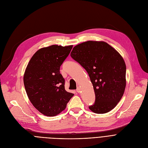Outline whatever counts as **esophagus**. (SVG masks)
Listing matches in <instances>:
<instances>
[{
	"label": "esophagus",
	"mask_w": 148,
	"mask_h": 148,
	"mask_svg": "<svg viewBox=\"0 0 148 148\" xmlns=\"http://www.w3.org/2000/svg\"><path fill=\"white\" fill-rule=\"evenodd\" d=\"M80 90H81V89H80V88H77V89H76V91L78 92V93H80Z\"/></svg>",
	"instance_id": "esophagus-1"
}]
</instances>
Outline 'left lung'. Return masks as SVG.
Listing matches in <instances>:
<instances>
[{
	"label": "left lung",
	"instance_id": "1",
	"mask_svg": "<svg viewBox=\"0 0 148 148\" xmlns=\"http://www.w3.org/2000/svg\"><path fill=\"white\" fill-rule=\"evenodd\" d=\"M71 56L86 70L93 84L95 101L89 109L97 114L113 109L126 87V65L121 54L106 42L88 41L75 45Z\"/></svg>",
	"mask_w": 148,
	"mask_h": 148
}]
</instances>
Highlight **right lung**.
<instances>
[{
    "label": "right lung",
    "mask_w": 148,
    "mask_h": 148,
    "mask_svg": "<svg viewBox=\"0 0 148 148\" xmlns=\"http://www.w3.org/2000/svg\"><path fill=\"white\" fill-rule=\"evenodd\" d=\"M73 45H52L38 50L27 64L23 81L30 101L47 116H54L65 109L74 94L65 89L60 67Z\"/></svg>",
    "instance_id": "1"
}]
</instances>
